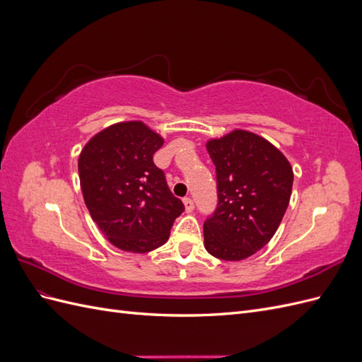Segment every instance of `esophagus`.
<instances>
[{
	"mask_svg": "<svg viewBox=\"0 0 362 362\" xmlns=\"http://www.w3.org/2000/svg\"><path fill=\"white\" fill-rule=\"evenodd\" d=\"M182 202H184V206H185V211H187V213H192L194 210V202H193L192 198H184Z\"/></svg>",
	"mask_w": 362,
	"mask_h": 362,
	"instance_id": "esophagus-1",
	"label": "esophagus"
}]
</instances>
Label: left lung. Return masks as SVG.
Returning a JSON list of instances; mask_svg holds the SVG:
<instances>
[{
  "instance_id": "left-lung-1",
  "label": "left lung",
  "mask_w": 362,
  "mask_h": 362,
  "mask_svg": "<svg viewBox=\"0 0 362 362\" xmlns=\"http://www.w3.org/2000/svg\"><path fill=\"white\" fill-rule=\"evenodd\" d=\"M216 166L217 206L204 222L205 249L240 261L264 247L290 202L293 169L266 139L243 129L206 144Z\"/></svg>"
}]
</instances>
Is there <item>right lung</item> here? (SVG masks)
<instances>
[{
	"mask_svg": "<svg viewBox=\"0 0 362 362\" xmlns=\"http://www.w3.org/2000/svg\"><path fill=\"white\" fill-rule=\"evenodd\" d=\"M163 139L141 122L105 128L84 146L78 173L84 202L116 247L144 254L168 242L184 204L154 160Z\"/></svg>",
	"mask_w": 362,
	"mask_h": 362,
	"instance_id": "obj_1",
	"label": "right lung"
}]
</instances>
